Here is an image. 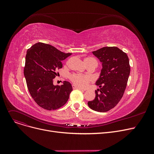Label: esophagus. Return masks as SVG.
<instances>
[{
	"instance_id": "obj_1",
	"label": "esophagus",
	"mask_w": 154,
	"mask_h": 154,
	"mask_svg": "<svg viewBox=\"0 0 154 154\" xmlns=\"http://www.w3.org/2000/svg\"><path fill=\"white\" fill-rule=\"evenodd\" d=\"M72 86L73 89H79V90H81V91H84V90L83 89V88H80V87H79L76 86V85H74V84H73Z\"/></svg>"
}]
</instances>
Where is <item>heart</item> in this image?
I'll return each instance as SVG.
<instances>
[{
  "label": "heart",
  "instance_id": "obj_1",
  "mask_svg": "<svg viewBox=\"0 0 154 154\" xmlns=\"http://www.w3.org/2000/svg\"><path fill=\"white\" fill-rule=\"evenodd\" d=\"M85 63L87 66H91L94 65L95 66H97L98 62L94 58L88 57L85 59ZM69 79L77 86L84 88L86 87L88 84L92 81V77L87 75H82L80 74H71L69 75Z\"/></svg>",
  "mask_w": 154,
  "mask_h": 154
}]
</instances>
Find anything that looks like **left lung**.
<instances>
[{
    "instance_id": "left-lung-1",
    "label": "left lung",
    "mask_w": 154,
    "mask_h": 154,
    "mask_svg": "<svg viewBox=\"0 0 154 154\" xmlns=\"http://www.w3.org/2000/svg\"><path fill=\"white\" fill-rule=\"evenodd\" d=\"M102 63V69L96 85L95 98L88 102L91 109L106 112L115 107L122 98L131 72L127 54L117 47H104L93 51Z\"/></svg>"
}]
</instances>
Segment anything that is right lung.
I'll return each instance as SVG.
<instances>
[{
    "mask_svg": "<svg viewBox=\"0 0 154 154\" xmlns=\"http://www.w3.org/2000/svg\"><path fill=\"white\" fill-rule=\"evenodd\" d=\"M71 53H63L52 45L38 42L27 51L23 74L32 99L47 110L60 108L67 102L72 91L71 84L63 81L54 85L53 79L62 67V61Z\"/></svg>",
    "mask_w": 154,
    "mask_h": 154,
    "instance_id": "1",
    "label": "right lung"
}]
</instances>
